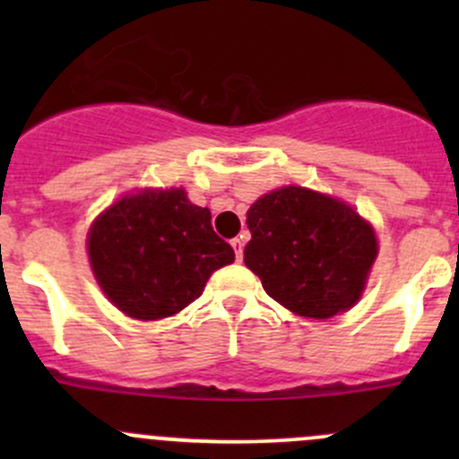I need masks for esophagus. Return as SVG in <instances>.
<instances>
[{
    "label": "esophagus",
    "mask_w": 459,
    "mask_h": 459,
    "mask_svg": "<svg viewBox=\"0 0 459 459\" xmlns=\"http://www.w3.org/2000/svg\"><path fill=\"white\" fill-rule=\"evenodd\" d=\"M230 247L235 248V257H238V262H242V253H244V238H235V239H230Z\"/></svg>",
    "instance_id": "1"
}]
</instances>
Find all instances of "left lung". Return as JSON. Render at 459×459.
Returning a JSON list of instances; mask_svg holds the SVG:
<instances>
[{
  "instance_id": "obj_1",
  "label": "left lung",
  "mask_w": 459,
  "mask_h": 459,
  "mask_svg": "<svg viewBox=\"0 0 459 459\" xmlns=\"http://www.w3.org/2000/svg\"><path fill=\"white\" fill-rule=\"evenodd\" d=\"M244 264L264 290L295 316L349 311L377 257L373 226L349 204L302 186L266 193L247 212Z\"/></svg>"
}]
</instances>
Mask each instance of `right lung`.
I'll return each mask as SVG.
<instances>
[{
  "label": "right lung",
  "instance_id": "obj_1",
  "mask_svg": "<svg viewBox=\"0 0 459 459\" xmlns=\"http://www.w3.org/2000/svg\"><path fill=\"white\" fill-rule=\"evenodd\" d=\"M97 284L135 319L170 317L195 302L217 268L235 259L217 238L211 211L188 202L184 188L124 195L88 230Z\"/></svg>",
  "mask_w": 459,
  "mask_h": 459
}]
</instances>
